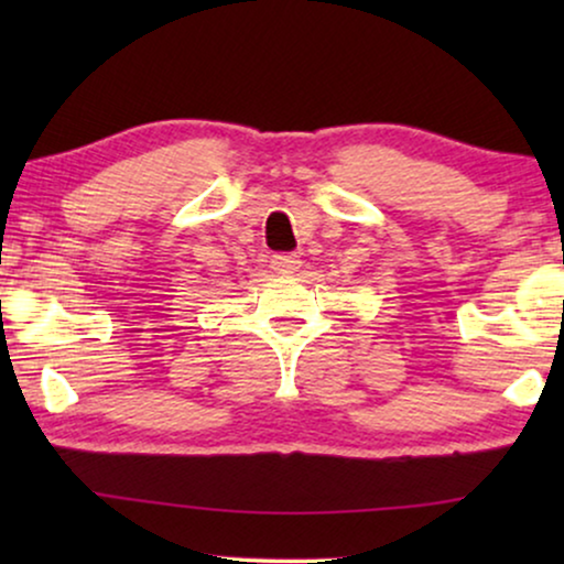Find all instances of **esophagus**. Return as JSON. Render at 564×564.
<instances>
[{
  "label": "esophagus",
  "instance_id": "esophagus-1",
  "mask_svg": "<svg viewBox=\"0 0 564 564\" xmlns=\"http://www.w3.org/2000/svg\"><path fill=\"white\" fill-rule=\"evenodd\" d=\"M300 264H303V261H300L297 253H274L272 257V269L280 274H295Z\"/></svg>",
  "mask_w": 564,
  "mask_h": 564
}]
</instances>
